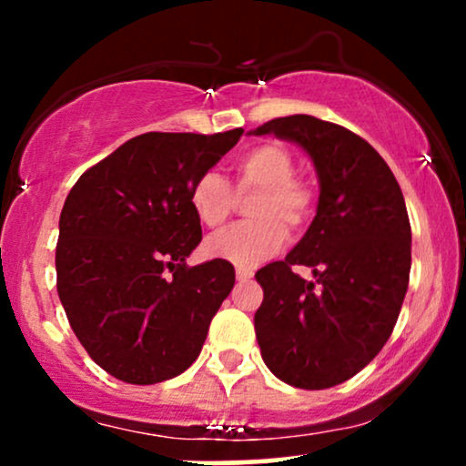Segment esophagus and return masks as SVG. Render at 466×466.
<instances>
[{
    "mask_svg": "<svg viewBox=\"0 0 466 466\" xmlns=\"http://www.w3.org/2000/svg\"><path fill=\"white\" fill-rule=\"evenodd\" d=\"M251 276H254V274H251L249 269H243V267H237V280H238V282H248Z\"/></svg>",
    "mask_w": 466,
    "mask_h": 466,
    "instance_id": "34e87169",
    "label": "esophagus"
}]
</instances>
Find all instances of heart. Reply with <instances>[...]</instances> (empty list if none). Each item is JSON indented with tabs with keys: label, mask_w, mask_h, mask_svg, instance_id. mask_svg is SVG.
I'll return each mask as SVG.
<instances>
[{
	"label": "heart",
	"mask_w": 466,
	"mask_h": 466,
	"mask_svg": "<svg viewBox=\"0 0 466 466\" xmlns=\"http://www.w3.org/2000/svg\"><path fill=\"white\" fill-rule=\"evenodd\" d=\"M234 188L238 195L258 192L249 208L254 221L212 234L206 240L210 258L251 269L285 245V225L296 232L311 218L313 192L296 179V159L276 142L258 144L238 159ZM190 208L206 228L223 226L234 210L232 186L218 173H203L190 188Z\"/></svg>",
	"instance_id": "1"
}]
</instances>
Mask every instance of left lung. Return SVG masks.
<instances>
[{
  "instance_id": "obj_1",
  "label": "left lung",
  "mask_w": 466,
  "mask_h": 466,
  "mask_svg": "<svg viewBox=\"0 0 466 466\" xmlns=\"http://www.w3.org/2000/svg\"><path fill=\"white\" fill-rule=\"evenodd\" d=\"M249 133L302 147L319 181L318 215L300 243L256 271L260 355L289 386L333 388L363 370L397 324L411 267L403 192L381 155L333 122L298 114ZM293 264L311 266L316 282Z\"/></svg>"
}]
</instances>
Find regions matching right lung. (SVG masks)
<instances>
[{"label":"right lung","instance_id":"1","mask_svg":"<svg viewBox=\"0 0 466 466\" xmlns=\"http://www.w3.org/2000/svg\"><path fill=\"white\" fill-rule=\"evenodd\" d=\"M240 136L144 133L69 190L58 218V298L83 349L111 377L151 386L199 357L234 267L186 265L201 243L190 188Z\"/></svg>","mask_w":466,"mask_h":466}]
</instances>
